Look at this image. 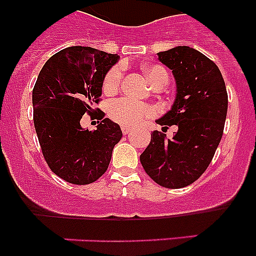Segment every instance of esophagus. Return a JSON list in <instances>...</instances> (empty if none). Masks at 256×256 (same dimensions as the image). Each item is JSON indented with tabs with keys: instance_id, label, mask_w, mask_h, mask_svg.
<instances>
[{
	"instance_id": "esophagus-1",
	"label": "esophagus",
	"mask_w": 256,
	"mask_h": 256,
	"mask_svg": "<svg viewBox=\"0 0 256 256\" xmlns=\"http://www.w3.org/2000/svg\"><path fill=\"white\" fill-rule=\"evenodd\" d=\"M133 128H130V126H122V132H123V134H130V133H132Z\"/></svg>"
}]
</instances>
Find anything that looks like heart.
I'll use <instances>...</instances> for the list:
<instances>
[{
    "label": "heart",
    "mask_w": 256,
    "mask_h": 256,
    "mask_svg": "<svg viewBox=\"0 0 256 256\" xmlns=\"http://www.w3.org/2000/svg\"><path fill=\"white\" fill-rule=\"evenodd\" d=\"M144 76L148 79L151 84L158 82L168 83L169 74L162 65H146L144 68ZM123 65H116L108 72L104 78L102 88L105 94H114L119 90L123 79ZM108 116L116 123L126 126H133L141 123L144 119L155 115V108L150 105L142 104L140 101L132 100L128 97L112 101L108 108Z\"/></svg>",
    "instance_id": "1"
}]
</instances>
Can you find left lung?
<instances>
[{"mask_svg": "<svg viewBox=\"0 0 256 256\" xmlns=\"http://www.w3.org/2000/svg\"><path fill=\"white\" fill-rule=\"evenodd\" d=\"M158 56L176 78L177 96L156 123L178 130L172 140L154 130L140 160L154 182L180 188L198 180L212 162L224 130L228 94L220 70L198 50L177 46Z\"/></svg>", "mask_w": 256, "mask_h": 256, "instance_id": "1", "label": "left lung"}]
</instances>
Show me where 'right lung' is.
I'll use <instances>...</instances> for the list:
<instances>
[{"label": "right lung", "mask_w": 256, "mask_h": 256, "mask_svg": "<svg viewBox=\"0 0 256 256\" xmlns=\"http://www.w3.org/2000/svg\"><path fill=\"white\" fill-rule=\"evenodd\" d=\"M119 56L73 46L47 60L33 88V122L47 165L73 184H90L108 170L112 148L120 141L119 124L108 118L96 130L82 128L84 114L98 108L102 83Z\"/></svg>", "instance_id": "obj_1"}]
</instances>
